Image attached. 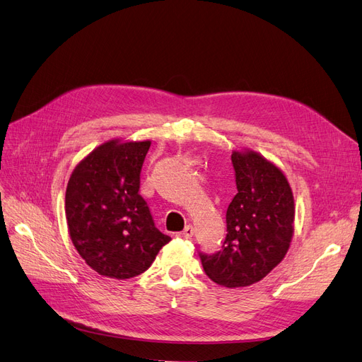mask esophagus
Instances as JSON below:
<instances>
[{
    "instance_id": "esophagus-1",
    "label": "esophagus",
    "mask_w": 362,
    "mask_h": 362,
    "mask_svg": "<svg viewBox=\"0 0 362 362\" xmlns=\"http://www.w3.org/2000/svg\"><path fill=\"white\" fill-rule=\"evenodd\" d=\"M192 236H194V228L191 226H186L183 228V231L179 233V238H182V239H191Z\"/></svg>"
}]
</instances>
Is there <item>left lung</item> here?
<instances>
[{
  "instance_id": "1",
  "label": "left lung",
  "mask_w": 362,
  "mask_h": 362,
  "mask_svg": "<svg viewBox=\"0 0 362 362\" xmlns=\"http://www.w3.org/2000/svg\"><path fill=\"white\" fill-rule=\"evenodd\" d=\"M238 194L227 209V236L200 254L206 275L228 288L259 283L283 262L295 231V200L281 168L250 148L233 150Z\"/></svg>"
}]
</instances>
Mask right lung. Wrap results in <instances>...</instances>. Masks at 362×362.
<instances>
[{"label": "right lung", "instance_id": "1", "mask_svg": "<svg viewBox=\"0 0 362 362\" xmlns=\"http://www.w3.org/2000/svg\"><path fill=\"white\" fill-rule=\"evenodd\" d=\"M151 141L110 139L88 153L66 188V221L74 247L99 275L127 279L146 272L171 240L138 194Z\"/></svg>", "mask_w": 362, "mask_h": 362}]
</instances>
